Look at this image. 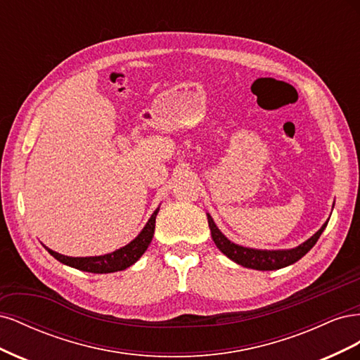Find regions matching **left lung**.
Segmentation results:
<instances>
[{"mask_svg":"<svg viewBox=\"0 0 360 360\" xmlns=\"http://www.w3.org/2000/svg\"><path fill=\"white\" fill-rule=\"evenodd\" d=\"M335 205V204H333ZM207 221H209L210 226V233L214 245L217 249L221 250L224 255H226L230 259H233L234 263L240 264L248 269H254V270H278L282 267H287L296 263L303 255H307L312 246L317 243L320 238L321 233L324 231V228L328 226L329 219L323 224L320 230L311 236L308 240H304L296 248L291 249H255V248H248L237 245L231 242L222 231L217 228L214 224L213 217L207 213Z\"/></svg>","mask_w":360,"mask_h":360,"instance_id":"8db88e82","label":"left lung"}]
</instances>
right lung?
<instances>
[{"label":"right lung","mask_w":360,"mask_h":360,"mask_svg":"<svg viewBox=\"0 0 360 360\" xmlns=\"http://www.w3.org/2000/svg\"><path fill=\"white\" fill-rule=\"evenodd\" d=\"M159 212V207L150 216L146 226L141 230V233L134 238L132 242H129L126 246L115 249L114 252L97 255V257H68L56 252L49 248L48 252L58 259L60 263L66 264L69 267L78 269L82 271H89V274H114V271L124 270L135 264L136 261L143 257V254L147 250L148 245L153 240L155 226H156V216Z\"/></svg>","instance_id":"add662e5"}]
</instances>
